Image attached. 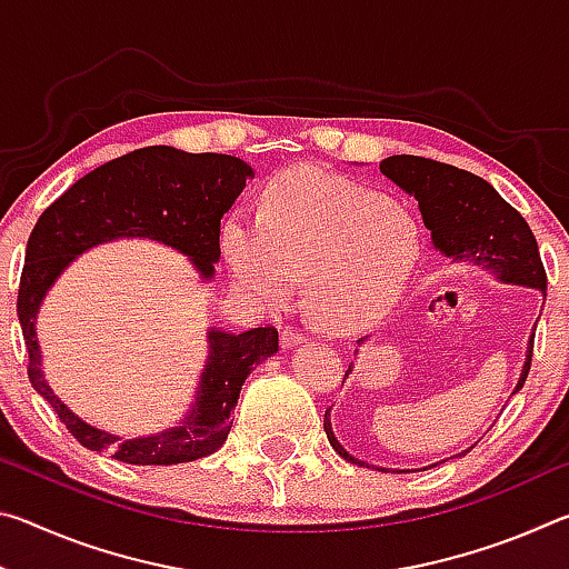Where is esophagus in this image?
Instances as JSON below:
<instances>
[{"instance_id":"obj_1","label":"esophagus","mask_w":569,"mask_h":569,"mask_svg":"<svg viewBox=\"0 0 569 569\" xmlns=\"http://www.w3.org/2000/svg\"><path fill=\"white\" fill-rule=\"evenodd\" d=\"M308 341V336L303 331H298L296 326H286L281 331V346L283 349H291V346H301Z\"/></svg>"}]
</instances>
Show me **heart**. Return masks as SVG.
<instances>
[{
	"instance_id": "b5f03b06",
	"label": "heart",
	"mask_w": 569,
	"mask_h": 569,
	"mask_svg": "<svg viewBox=\"0 0 569 569\" xmlns=\"http://www.w3.org/2000/svg\"><path fill=\"white\" fill-rule=\"evenodd\" d=\"M223 256L236 286L281 303L303 276V301L319 326L359 331L389 316L421 256L417 220L403 206L336 172L298 168L268 186L261 216L233 213Z\"/></svg>"
}]
</instances>
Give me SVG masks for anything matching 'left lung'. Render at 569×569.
Listing matches in <instances>:
<instances>
[{
	"label": "left lung",
	"mask_w": 569,
	"mask_h": 569,
	"mask_svg": "<svg viewBox=\"0 0 569 569\" xmlns=\"http://www.w3.org/2000/svg\"><path fill=\"white\" fill-rule=\"evenodd\" d=\"M379 170L419 200L423 226L431 230V238L441 253L455 261H471L475 266L489 268L507 283L539 288L547 296V273L535 233L529 230L522 213L509 206L487 180L469 170L419 156H391L381 160ZM532 351L535 336L529 341L517 391L527 381ZM323 429L331 447L346 461L366 467L336 441L329 411L323 417Z\"/></svg>",
	"instance_id": "8db88e82"
}]
</instances>
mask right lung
I'll return each instance as SVG.
<instances>
[{
	"label": "right lung",
	"mask_w": 569,
	"mask_h": 569,
	"mask_svg": "<svg viewBox=\"0 0 569 569\" xmlns=\"http://www.w3.org/2000/svg\"><path fill=\"white\" fill-rule=\"evenodd\" d=\"M253 176L248 162L220 152H182L150 146L114 158L80 178L37 220L27 240L19 278L17 316L27 346V377L52 403L67 431L92 451H110L124 465H182L208 457L226 445L233 409L253 366L278 351V331L261 326L246 333L210 331L208 366L196 407L180 427L156 437L122 439L94 429L64 407L47 387L34 319L44 293L67 266L104 240L152 238L186 253L210 281L220 258V220Z\"/></svg>",
	"instance_id": "add662e5"
}]
</instances>
